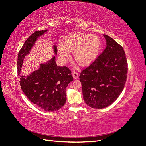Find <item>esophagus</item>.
<instances>
[{"label":"esophagus","mask_w":146,"mask_h":146,"mask_svg":"<svg viewBox=\"0 0 146 146\" xmlns=\"http://www.w3.org/2000/svg\"><path fill=\"white\" fill-rule=\"evenodd\" d=\"M72 76L74 78H77L78 77V74L77 72H72Z\"/></svg>","instance_id":"obj_1"}]
</instances>
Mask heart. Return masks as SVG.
<instances>
[{"label":"heart","instance_id":"b5f03b06","mask_svg":"<svg viewBox=\"0 0 146 146\" xmlns=\"http://www.w3.org/2000/svg\"><path fill=\"white\" fill-rule=\"evenodd\" d=\"M100 40L95 35L83 33L72 34L66 38L64 44L59 43V55L63 60L73 52L74 59L80 65L89 64L98 55L100 48Z\"/></svg>","mask_w":146,"mask_h":146}]
</instances>
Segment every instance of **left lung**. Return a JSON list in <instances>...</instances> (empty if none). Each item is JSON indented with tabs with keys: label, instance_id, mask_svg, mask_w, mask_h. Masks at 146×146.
I'll use <instances>...</instances> for the list:
<instances>
[{
	"label": "left lung",
	"instance_id": "1",
	"mask_svg": "<svg viewBox=\"0 0 146 146\" xmlns=\"http://www.w3.org/2000/svg\"><path fill=\"white\" fill-rule=\"evenodd\" d=\"M107 47L80 73L83 99L91 108H104L112 104L124 88L128 64L123 47L104 35Z\"/></svg>",
	"mask_w": 146,
	"mask_h": 146
}]
</instances>
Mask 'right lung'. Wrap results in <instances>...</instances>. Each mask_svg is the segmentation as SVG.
<instances>
[{"label": "right lung", "mask_w": 146, "mask_h": 146, "mask_svg": "<svg viewBox=\"0 0 146 146\" xmlns=\"http://www.w3.org/2000/svg\"><path fill=\"white\" fill-rule=\"evenodd\" d=\"M46 32L47 30L36 31L24 42L17 56L18 76L24 57L29 54L38 38ZM54 49L56 54V46H54ZM72 81L71 70L66 66H57L54 56L46 63L41 64L39 69L29 76H21L19 83L23 92L33 104L46 111L52 112L60 110L66 103V88Z\"/></svg>", "instance_id": "obj_1"}]
</instances>
